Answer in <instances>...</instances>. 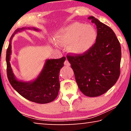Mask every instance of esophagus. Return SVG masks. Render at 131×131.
<instances>
[{
    "mask_svg": "<svg viewBox=\"0 0 131 131\" xmlns=\"http://www.w3.org/2000/svg\"><path fill=\"white\" fill-rule=\"evenodd\" d=\"M64 65L67 66H70V64L69 61L67 60L65 61V62H64Z\"/></svg>",
    "mask_w": 131,
    "mask_h": 131,
    "instance_id": "esophagus-1",
    "label": "esophagus"
}]
</instances>
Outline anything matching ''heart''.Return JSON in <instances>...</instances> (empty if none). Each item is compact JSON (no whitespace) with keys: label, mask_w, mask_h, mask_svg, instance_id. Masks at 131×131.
Instances as JSON below:
<instances>
[{"label":"heart","mask_w":131,"mask_h":131,"mask_svg":"<svg viewBox=\"0 0 131 131\" xmlns=\"http://www.w3.org/2000/svg\"><path fill=\"white\" fill-rule=\"evenodd\" d=\"M97 33L94 27L74 23L64 27L57 32L55 39L60 46L68 45L67 49L76 55L88 52L95 43Z\"/></svg>","instance_id":"heart-1"}]
</instances>
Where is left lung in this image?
I'll return each instance as SVG.
<instances>
[{
    "instance_id": "1",
    "label": "left lung",
    "mask_w": 131,
    "mask_h": 131,
    "mask_svg": "<svg viewBox=\"0 0 131 131\" xmlns=\"http://www.w3.org/2000/svg\"><path fill=\"white\" fill-rule=\"evenodd\" d=\"M88 19L97 28L93 47L83 55H67L79 88L86 96L101 95L110 89L120 76L121 47L115 33L94 17Z\"/></svg>"
}]
</instances>
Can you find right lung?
<instances>
[{"label":"right lung","instance_id":"right-lung-1","mask_svg":"<svg viewBox=\"0 0 131 131\" xmlns=\"http://www.w3.org/2000/svg\"><path fill=\"white\" fill-rule=\"evenodd\" d=\"M33 30L39 31L40 30L35 27H23L18 28L12 35L6 51L7 76L13 88L21 96L30 101L39 104H46L54 100L58 94L60 89L59 73L64 66L66 57L60 59H48L43 67L35 80L24 82L18 80L14 74L10 66V58L11 55V40L18 32L24 30Z\"/></svg>","mask_w":131,"mask_h":131}]
</instances>
